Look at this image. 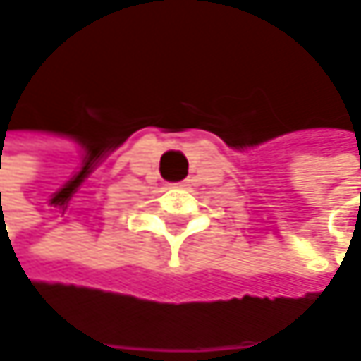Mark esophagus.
<instances>
[{
	"label": "esophagus",
	"instance_id": "obj_1",
	"mask_svg": "<svg viewBox=\"0 0 361 361\" xmlns=\"http://www.w3.org/2000/svg\"><path fill=\"white\" fill-rule=\"evenodd\" d=\"M176 185H183V183H176Z\"/></svg>",
	"mask_w": 361,
	"mask_h": 361
}]
</instances>
